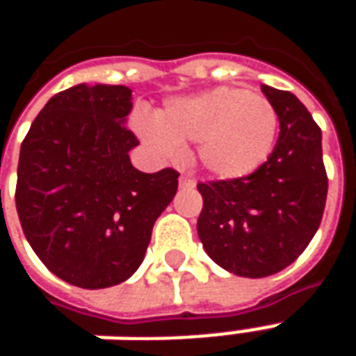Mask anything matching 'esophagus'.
<instances>
[{
    "label": "esophagus",
    "instance_id": "34e87169",
    "mask_svg": "<svg viewBox=\"0 0 356 356\" xmlns=\"http://www.w3.org/2000/svg\"><path fill=\"white\" fill-rule=\"evenodd\" d=\"M179 186H181V188H193V186H196V183H194L191 177H185V175H183V177L179 179Z\"/></svg>",
    "mask_w": 356,
    "mask_h": 356
}]
</instances>
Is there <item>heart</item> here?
<instances>
[{
  "mask_svg": "<svg viewBox=\"0 0 356 356\" xmlns=\"http://www.w3.org/2000/svg\"><path fill=\"white\" fill-rule=\"evenodd\" d=\"M133 129L156 154L175 158L196 143L202 168L217 179H242L267 162L278 137V114L267 97L219 86L170 99L156 116L137 114Z\"/></svg>",
  "mask_w": 356,
  "mask_h": 356,
  "instance_id": "1",
  "label": "heart"
}]
</instances>
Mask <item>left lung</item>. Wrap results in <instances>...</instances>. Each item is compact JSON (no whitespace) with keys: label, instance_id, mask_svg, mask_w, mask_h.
<instances>
[{"label":"left lung","instance_id":"obj_1","mask_svg":"<svg viewBox=\"0 0 356 356\" xmlns=\"http://www.w3.org/2000/svg\"><path fill=\"white\" fill-rule=\"evenodd\" d=\"M261 91L280 122L273 154L248 177L198 185L196 229L206 254L246 278L275 275L303 254L328 194L321 127L293 93L265 83Z\"/></svg>","mask_w":356,"mask_h":356}]
</instances>
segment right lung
<instances>
[{"label": "right lung", "instance_id": "add662e5", "mask_svg": "<svg viewBox=\"0 0 356 356\" xmlns=\"http://www.w3.org/2000/svg\"><path fill=\"white\" fill-rule=\"evenodd\" d=\"M131 101L125 86L78 83L51 97L20 147L15 200L28 244L53 275L86 290L139 268L177 193L175 170L133 168Z\"/></svg>", "mask_w": 356, "mask_h": 356}]
</instances>
